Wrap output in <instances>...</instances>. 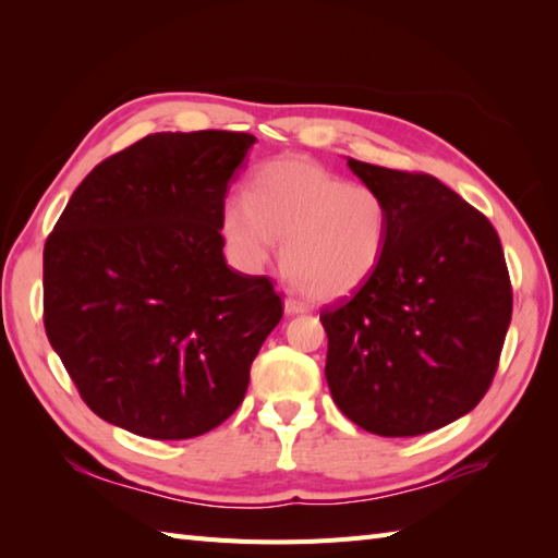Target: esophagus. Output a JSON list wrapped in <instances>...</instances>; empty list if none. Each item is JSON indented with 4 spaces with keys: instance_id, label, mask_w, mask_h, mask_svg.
<instances>
[{
    "instance_id": "esophagus-1",
    "label": "esophagus",
    "mask_w": 558,
    "mask_h": 558,
    "mask_svg": "<svg viewBox=\"0 0 558 558\" xmlns=\"http://www.w3.org/2000/svg\"><path fill=\"white\" fill-rule=\"evenodd\" d=\"M286 312H288V314H304V312H310V306H306V304L300 302V300L288 298V300H286Z\"/></svg>"
}]
</instances>
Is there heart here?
<instances>
[{
  "mask_svg": "<svg viewBox=\"0 0 558 558\" xmlns=\"http://www.w3.org/2000/svg\"><path fill=\"white\" fill-rule=\"evenodd\" d=\"M222 234L244 270L264 268L278 236L286 276L306 298H345L369 280L388 246L390 210L369 184L304 158L266 162L222 210Z\"/></svg>",
  "mask_w": 558,
  "mask_h": 558,
  "instance_id": "obj_1",
  "label": "heart"
}]
</instances>
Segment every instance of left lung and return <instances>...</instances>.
<instances>
[{
    "instance_id": "left-lung-1",
    "label": "left lung",
    "mask_w": 558,
    "mask_h": 558,
    "mask_svg": "<svg viewBox=\"0 0 558 558\" xmlns=\"http://www.w3.org/2000/svg\"><path fill=\"white\" fill-rule=\"evenodd\" d=\"M386 198L390 234L374 276L324 306L336 405L378 436H420L487 393L513 290L494 225L432 174L348 160Z\"/></svg>"
}]
</instances>
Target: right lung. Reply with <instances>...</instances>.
<instances>
[{"mask_svg": "<svg viewBox=\"0 0 558 558\" xmlns=\"http://www.w3.org/2000/svg\"><path fill=\"white\" fill-rule=\"evenodd\" d=\"M254 136L148 134L71 194L43 252V322L83 402L177 441L242 405L282 318L266 276L225 264V194Z\"/></svg>", "mask_w": 558, "mask_h": 558, "instance_id": "obj_1", "label": "right lung"}]
</instances>
